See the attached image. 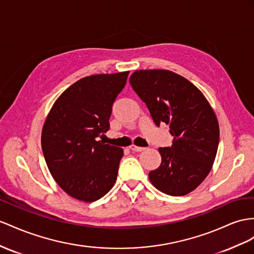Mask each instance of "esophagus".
Returning a JSON list of instances; mask_svg holds the SVG:
<instances>
[{
    "mask_svg": "<svg viewBox=\"0 0 254 254\" xmlns=\"http://www.w3.org/2000/svg\"><path fill=\"white\" fill-rule=\"evenodd\" d=\"M129 149H131L132 151L140 152V151H144L146 148H144V147H138V146H135V145H131V146H129Z\"/></svg>",
    "mask_w": 254,
    "mask_h": 254,
    "instance_id": "obj_1",
    "label": "esophagus"
}]
</instances>
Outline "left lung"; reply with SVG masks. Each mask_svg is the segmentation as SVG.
I'll list each match as a JSON object with an SVG mask.
<instances>
[{"mask_svg":"<svg viewBox=\"0 0 254 254\" xmlns=\"http://www.w3.org/2000/svg\"><path fill=\"white\" fill-rule=\"evenodd\" d=\"M129 83L155 125H170L171 147L159 148L161 165L149 173L158 190L183 196L203 183L216 159L219 123L203 93L185 77L165 69L136 70Z\"/></svg>","mask_w":254,"mask_h":254,"instance_id":"1","label":"left lung"}]
</instances>
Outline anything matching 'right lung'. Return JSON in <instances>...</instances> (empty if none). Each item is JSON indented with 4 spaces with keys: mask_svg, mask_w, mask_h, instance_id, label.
<instances>
[{
    "mask_svg": "<svg viewBox=\"0 0 254 254\" xmlns=\"http://www.w3.org/2000/svg\"><path fill=\"white\" fill-rule=\"evenodd\" d=\"M128 71L81 78L58 97L44 123L42 149L56 183L71 197L94 201L114 187L122 148L104 144Z\"/></svg>",
    "mask_w": 254,
    "mask_h": 254,
    "instance_id": "1",
    "label": "right lung"
}]
</instances>
